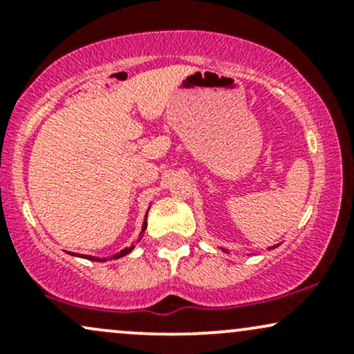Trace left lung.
Here are the masks:
<instances>
[{
	"label": "left lung",
	"mask_w": 354,
	"mask_h": 354,
	"mask_svg": "<svg viewBox=\"0 0 354 354\" xmlns=\"http://www.w3.org/2000/svg\"><path fill=\"white\" fill-rule=\"evenodd\" d=\"M273 248H276V246H273Z\"/></svg>",
	"instance_id": "left-lung-1"
}]
</instances>
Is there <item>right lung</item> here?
Instances as JSON below:
<instances>
[{"instance_id":"right-lung-1","label":"right lung","mask_w":354,"mask_h":354,"mask_svg":"<svg viewBox=\"0 0 354 354\" xmlns=\"http://www.w3.org/2000/svg\"><path fill=\"white\" fill-rule=\"evenodd\" d=\"M146 216H148V213H146ZM146 216H145V223H143V231L146 230ZM133 248H135V246H131V248H124V250L123 251H120V253H118V254H115V256H111V258H115V259H118V258H121V256H124V254H128L129 253V251H131L133 250ZM83 258H88V259H93V261H106V259H104V258H95V256H83ZM109 259V258H108Z\"/></svg>"}]
</instances>
